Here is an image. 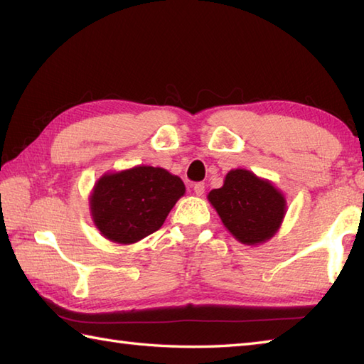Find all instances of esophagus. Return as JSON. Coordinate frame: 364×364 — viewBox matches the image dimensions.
Returning a JSON list of instances; mask_svg holds the SVG:
<instances>
[{
    "label": "esophagus",
    "instance_id": "1",
    "mask_svg": "<svg viewBox=\"0 0 364 364\" xmlns=\"http://www.w3.org/2000/svg\"><path fill=\"white\" fill-rule=\"evenodd\" d=\"M205 183H197V184H194V192H196V196H198V197H202L203 194H205Z\"/></svg>",
    "mask_w": 364,
    "mask_h": 364
}]
</instances>
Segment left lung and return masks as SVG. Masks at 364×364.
Segmentation results:
<instances>
[{
	"label": "left lung",
	"mask_w": 364,
	"mask_h": 364,
	"mask_svg": "<svg viewBox=\"0 0 364 364\" xmlns=\"http://www.w3.org/2000/svg\"><path fill=\"white\" fill-rule=\"evenodd\" d=\"M208 200L230 233L247 245H258L272 237L286 214L282 192L244 168L230 170L223 186L213 189Z\"/></svg>",
	"instance_id": "left-lung-1"
}]
</instances>
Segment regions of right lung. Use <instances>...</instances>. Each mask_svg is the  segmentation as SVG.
I'll return each instance as SVG.
<instances>
[{"label":"right lung","mask_w":364,"mask_h":364,"mask_svg":"<svg viewBox=\"0 0 364 364\" xmlns=\"http://www.w3.org/2000/svg\"><path fill=\"white\" fill-rule=\"evenodd\" d=\"M184 192L181 178L161 167L105 173L90 194V215L106 239L134 244L161 228Z\"/></svg>","instance_id":"obj_1"}]
</instances>
